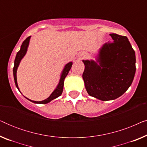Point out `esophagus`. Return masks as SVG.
Segmentation results:
<instances>
[{
	"mask_svg": "<svg viewBox=\"0 0 147 147\" xmlns=\"http://www.w3.org/2000/svg\"><path fill=\"white\" fill-rule=\"evenodd\" d=\"M83 55H82V54H81V55H80V59H81V58H82V57H83Z\"/></svg>",
	"mask_w": 147,
	"mask_h": 147,
	"instance_id": "34e87169",
	"label": "esophagus"
}]
</instances>
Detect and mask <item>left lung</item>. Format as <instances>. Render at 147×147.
<instances>
[{
  "label": "left lung",
  "instance_id": "obj_1",
  "mask_svg": "<svg viewBox=\"0 0 147 147\" xmlns=\"http://www.w3.org/2000/svg\"><path fill=\"white\" fill-rule=\"evenodd\" d=\"M110 35L113 42L100 48L96 61H82L86 91L102 101L121 96L131 86L136 72L135 52L128 38L116 33Z\"/></svg>",
  "mask_w": 147,
  "mask_h": 147
}]
</instances>
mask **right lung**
<instances>
[{
    "mask_svg": "<svg viewBox=\"0 0 147 147\" xmlns=\"http://www.w3.org/2000/svg\"><path fill=\"white\" fill-rule=\"evenodd\" d=\"M30 38H31V36L30 37H28L27 39H26L25 41L23 42L22 45L21 46V49L19 50V51L17 52V55H16L15 59V63H14V67H13V76H14V80H15V83L16 85V87L17 88V89L19 90V88L18 87V84H17V71L18 69V67H19L20 62H21V59H23L24 56L25 55L27 51V48L28 46H29V41H30ZM73 63L72 62H69V63L66 64L64 67L63 71L61 72V77H60V80L59 82V84L57 86V87L55 89V90L52 92L51 95H50L49 97H48L47 99L43 100V101H39V102H37V101H33V100H29L27 98H26L27 99H28L30 101L33 102V103L35 104H47L49 103L55 98H57V97H59L61 95L62 92H63V84H64V80L67 75L69 73V71L71 69V65ZM20 91V90H19Z\"/></svg>",
    "mask_w": 147,
    "mask_h": 147,
    "instance_id": "add662e5",
    "label": "right lung"
}]
</instances>
